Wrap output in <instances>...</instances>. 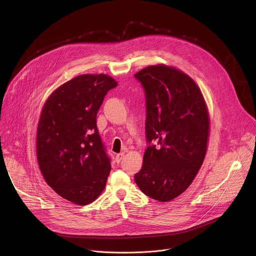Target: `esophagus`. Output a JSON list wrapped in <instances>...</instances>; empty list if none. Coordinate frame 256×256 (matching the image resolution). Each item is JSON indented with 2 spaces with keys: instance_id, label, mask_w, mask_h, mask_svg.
I'll list each match as a JSON object with an SVG mask.
<instances>
[{
  "instance_id": "34e87169",
  "label": "esophagus",
  "mask_w": 256,
  "mask_h": 256,
  "mask_svg": "<svg viewBox=\"0 0 256 256\" xmlns=\"http://www.w3.org/2000/svg\"><path fill=\"white\" fill-rule=\"evenodd\" d=\"M124 157V152H122V153H120V154H116V161L118 163H120Z\"/></svg>"
}]
</instances>
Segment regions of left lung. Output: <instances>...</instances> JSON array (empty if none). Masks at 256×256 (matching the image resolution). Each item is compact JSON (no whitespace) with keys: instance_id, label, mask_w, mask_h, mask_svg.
Returning <instances> with one entry per match:
<instances>
[{"instance_id":"8db88e82","label":"left lung","mask_w":256,"mask_h":256,"mask_svg":"<svg viewBox=\"0 0 256 256\" xmlns=\"http://www.w3.org/2000/svg\"><path fill=\"white\" fill-rule=\"evenodd\" d=\"M134 78L144 90L149 144L134 180L146 196L169 202L192 184L202 165L210 128L208 109L194 81L175 68L150 66Z\"/></svg>"}]
</instances>
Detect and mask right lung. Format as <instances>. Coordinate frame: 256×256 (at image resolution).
<instances>
[{"mask_svg":"<svg viewBox=\"0 0 256 256\" xmlns=\"http://www.w3.org/2000/svg\"><path fill=\"white\" fill-rule=\"evenodd\" d=\"M116 86L104 74L81 75L54 90L42 108L36 138L40 171L58 196L76 204L95 200L112 170L96 118Z\"/></svg>","mask_w":256,"mask_h":256,"instance_id":"right-lung-1","label":"right lung"}]
</instances>
